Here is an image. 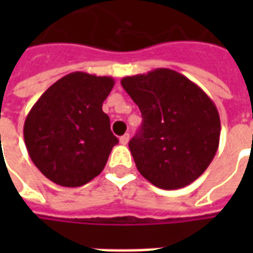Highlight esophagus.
<instances>
[{"label":"esophagus","mask_w":253,"mask_h":253,"mask_svg":"<svg viewBox=\"0 0 253 253\" xmlns=\"http://www.w3.org/2000/svg\"><path fill=\"white\" fill-rule=\"evenodd\" d=\"M128 139H130V134H125V135H122L119 141H121L122 145H127V142H128Z\"/></svg>","instance_id":"obj_1"}]
</instances>
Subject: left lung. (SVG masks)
Returning a JSON list of instances; mask_svg holds the SVG:
<instances>
[{"mask_svg":"<svg viewBox=\"0 0 253 253\" xmlns=\"http://www.w3.org/2000/svg\"><path fill=\"white\" fill-rule=\"evenodd\" d=\"M142 114L128 142L139 173L163 190L196 180L217 153L221 122L215 104L196 84L170 69L122 78Z\"/></svg>","mask_w":253,"mask_h":253,"instance_id":"8db88e82","label":"left lung"}]
</instances>
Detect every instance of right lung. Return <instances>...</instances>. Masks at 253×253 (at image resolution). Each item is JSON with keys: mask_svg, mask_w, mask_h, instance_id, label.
<instances>
[{"mask_svg": "<svg viewBox=\"0 0 253 253\" xmlns=\"http://www.w3.org/2000/svg\"><path fill=\"white\" fill-rule=\"evenodd\" d=\"M112 77L74 72L52 84L25 118L24 141L36 168L63 187H80L100 175L119 142L103 103Z\"/></svg>", "mask_w": 253, "mask_h": 253, "instance_id": "add662e5", "label": "right lung"}]
</instances>
